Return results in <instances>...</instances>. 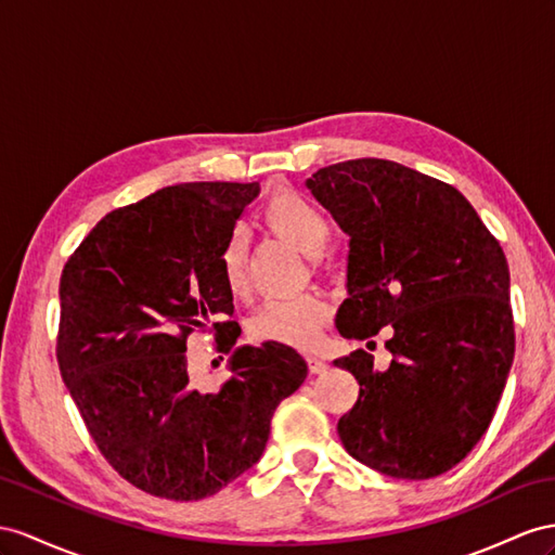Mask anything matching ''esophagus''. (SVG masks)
Listing matches in <instances>:
<instances>
[{
	"label": "esophagus",
	"instance_id": "1",
	"mask_svg": "<svg viewBox=\"0 0 555 555\" xmlns=\"http://www.w3.org/2000/svg\"><path fill=\"white\" fill-rule=\"evenodd\" d=\"M307 367H309L311 375H321V373L328 371V363H325L319 357H314V353H309V357H307Z\"/></svg>",
	"mask_w": 555,
	"mask_h": 555
}]
</instances>
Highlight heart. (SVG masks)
<instances>
[{"mask_svg":"<svg viewBox=\"0 0 555 555\" xmlns=\"http://www.w3.org/2000/svg\"><path fill=\"white\" fill-rule=\"evenodd\" d=\"M264 224L274 234L288 238L305 253H317L328 238V220L323 212L297 192H279L262 210ZM248 241L234 232L220 250V274L224 288L244 295L248 286ZM328 302L319 293L264 300L250 319V335L258 343L288 347H311L319 339L321 325L328 319Z\"/></svg>","mask_w":555,"mask_h":555,"instance_id":"1","label":"heart"}]
</instances>
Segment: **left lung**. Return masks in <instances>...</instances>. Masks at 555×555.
<instances>
[{"label": "left lung", "mask_w": 555, "mask_h": 555, "mask_svg": "<svg viewBox=\"0 0 555 555\" xmlns=\"http://www.w3.org/2000/svg\"><path fill=\"white\" fill-rule=\"evenodd\" d=\"M349 234L337 331H391V363L363 349L337 359L359 401L337 422L353 460L424 480L450 472L486 434L514 363L504 250L464 194L387 159H351L307 180Z\"/></svg>", "instance_id": "8db88e82"}]
</instances>
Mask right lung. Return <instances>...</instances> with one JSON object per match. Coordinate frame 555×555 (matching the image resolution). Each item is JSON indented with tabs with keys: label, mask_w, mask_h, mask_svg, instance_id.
<instances>
[{
	"label": "right lung",
	"mask_w": 555,
	"mask_h": 555,
	"mask_svg": "<svg viewBox=\"0 0 555 555\" xmlns=\"http://www.w3.org/2000/svg\"><path fill=\"white\" fill-rule=\"evenodd\" d=\"M260 182H184L107 212L61 276L55 343L98 450L138 490L173 502L220 492L262 457L276 405L300 389L288 345L238 347L220 250ZM217 335L233 375L198 392L186 337Z\"/></svg>",
	"instance_id": "right-lung-1"
}]
</instances>
